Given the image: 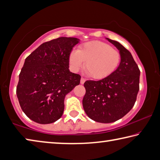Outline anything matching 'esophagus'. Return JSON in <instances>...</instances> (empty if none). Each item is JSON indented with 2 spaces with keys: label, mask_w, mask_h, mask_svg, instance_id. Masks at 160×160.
<instances>
[{
  "label": "esophagus",
  "mask_w": 160,
  "mask_h": 160,
  "mask_svg": "<svg viewBox=\"0 0 160 160\" xmlns=\"http://www.w3.org/2000/svg\"><path fill=\"white\" fill-rule=\"evenodd\" d=\"M85 81H86V79H85V78H81V80H80V83H81V84H84V83H85Z\"/></svg>",
  "instance_id": "esophagus-1"
}]
</instances>
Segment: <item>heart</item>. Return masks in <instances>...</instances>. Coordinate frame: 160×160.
I'll return each instance as SVG.
<instances>
[{
	"instance_id": "obj_1",
	"label": "heart",
	"mask_w": 160,
	"mask_h": 160,
	"mask_svg": "<svg viewBox=\"0 0 160 160\" xmlns=\"http://www.w3.org/2000/svg\"><path fill=\"white\" fill-rule=\"evenodd\" d=\"M121 53L105 42L94 41L81 45L69 55V63L74 70H79L85 63V69L94 79L100 80L109 76L117 68L121 61Z\"/></svg>"
}]
</instances>
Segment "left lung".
Returning a JSON list of instances; mask_svg holds the SVG:
<instances>
[{
	"instance_id": "1",
	"label": "left lung",
	"mask_w": 160,
	"mask_h": 160,
	"mask_svg": "<svg viewBox=\"0 0 160 160\" xmlns=\"http://www.w3.org/2000/svg\"><path fill=\"white\" fill-rule=\"evenodd\" d=\"M107 39L119 50L121 63L108 77L98 81L87 80L82 99L87 115L104 123L116 121L133 107L139 91L140 73L131 52L118 42Z\"/></svg>"
}]
</instances>
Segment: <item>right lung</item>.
<instances>
[{"mask_svg":"<svg viewBox=\"0 0 160 160\" xmlns=\"http://www.w3.org/2000/svg\"><path fill=\"white\" fill-rule=\"evenodd\" d=\"M78 42L77 38L59 37L26 58L16 93L21 109L34 122L51 123L63 115L65 97L80 82V75L68 69L69 55Z\"/></svg>","mask_w":160,"mask_h":160,"instance_id":"add662e5","label":"right lung"}]
</instances>
